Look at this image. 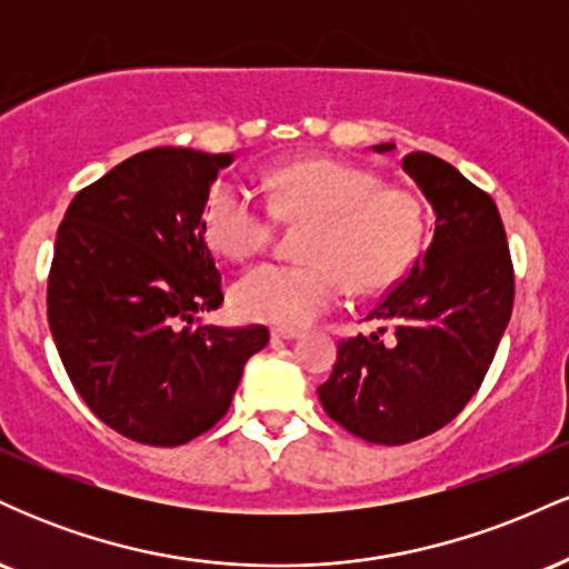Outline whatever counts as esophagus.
Instances as JSON below:
<instances>
[{"mask_svg": "<svg viewBox=\"0 0 569 569\" xmlns=\"http://www.w3.org/2000/svg\"><path fill=\"white\" fill-rule=\"evenodd\" d=\"M302 335H299L297 329H283V326H276V329H272V339H276V342H291V339H299Z\"/></svg>", "mask_w": 569, "mask_h": 569, "instance_id": "34e87169", "label": "esophagus"}]
</instances>
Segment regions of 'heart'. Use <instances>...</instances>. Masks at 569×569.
<instances>
[{
	"label": "heart",
	"mask_w": 569,
	"mask_h": 569,
	"mask_svg": "<svg viewBox=\"0 0 569 569\" xmlns=\"http://www.w3.org/2000/svg\"><path fill=\"white\" fill-rule=\"evenodd\" d=\"M310 221L305 262H264L232 286V305L248 321L302 329L329 312L345 283L358 293L390 289L422 248V202L382 184L369 168L305 160L270 179V202L240 181H219L206 200V232L230 259L270 246L278 221Z\"/></svg>",
	"instance_id": "obj_1"
}]
</instances>
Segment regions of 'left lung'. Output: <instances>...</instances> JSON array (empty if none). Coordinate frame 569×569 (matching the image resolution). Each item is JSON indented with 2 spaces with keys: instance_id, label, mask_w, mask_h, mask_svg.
<instances>
[{
  "instance_id": "1",
  "label": "left lung",
  "mask_w": 569,
  "mask_h": 569,
  "mask_svg": "<svg viewBox=\"0 0 569 569\" xmlns=\"http://www.w3.org/2000/svg\"><path fill=\"white\" fill-rule=\"evenodd\" d=\"M375 152H390L377 143ZM436 232L380 299L371 335L339 342L318 388L326 415L369 443L401 447L452 422L485 380L513 307V262L498 206L447 160L403 158Z\"/></svg>"
}]
</instances>
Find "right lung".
<instances>
[{"label":"right lung","instance_id":"add662e5","mask_svg":"<svg viewBox=\"0 0 569 569\" xmlns=\"http://www.w3.org/2000/svg\"><path fill=\"white\" fill-rule=\"evenodd\" d=\"M232 154L154 147L74 194L56 234L48 321L71 385L130 441L179 447L230 409L264 326L221 329L206 200Z\"/></svg>","mask_w":569,"mask_h":569}]
</instances>
